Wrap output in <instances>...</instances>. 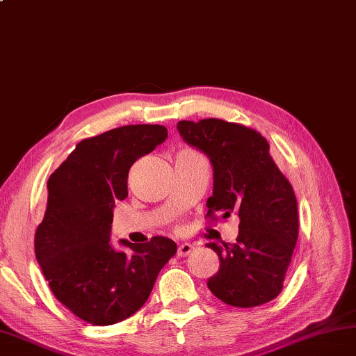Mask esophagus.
I'll return each mask as SVG.
<instances>
[{"label": "esophagus", "mask_w": 356, "mask_h": 356, "mask_svg": "<svg viewBox=\"0 0 356 356\" xmlns=\"http://www.w3.org/2000/svg\"><path fill=\"white\" fill-rule=\"evenodd\" d=\"M193 249H194L193 245H190V243H182V245L179 246V249H177V255H179V257L190 255V254L193 252Z\"/></svg>", "instance_id": "1"}]
</instances>
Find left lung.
<instances>
[{"label":"left lung","mask_w":356,"mask_h":356,"mask_svg":"<svg viewBox=\"0 0 356 356\" xmlns=\"http://www.w3.org/2000/svg\"><path fill=\"white\" fill-rule=\"evenodd\" d=\"M184 140L205 153L214 168V190L205 218L217 213L240 218L236 243H208L220 269L208 280L218 300L236 307H255L283 289L298 238V208L293 188L269 154V143L254 128L209 118L180 120Z\"/></svg>","instance_id":"obj_1"}]
</instances>
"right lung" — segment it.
<instances>
[{
  "mask_svg": "<svg viewBox=\"0 0 356 356\" xmlns=\"http://www.w3.org/2000/svg\"><path fill=\"white\" fill-rule=\"evenodd\" d=\"M163 125H125L81 140L47 182L35 255L51 292L95 326L122 321L145 305L159 272L177 252L166 237L110 245L113 208L128 195V171L162 143Z\"/></svg>",
  "mask_w": 356,
  "mask_h": 356,
  "instance_id": "add662e5",
  "label": "right lung"
}]
</instances>
